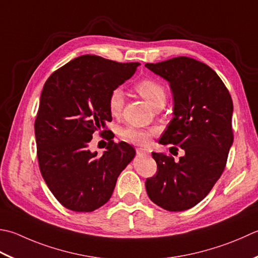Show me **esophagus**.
Instances as JSON below:
<instances>
[{"instance_id": "esophagus-1", "label": "esophagus", "mask_w": 258, "mask_h": 258, "mask_svg": "<svg viewBox=\"0 0 258 258\" xmlns=\"http://www.w3.org/2000/svg\"><path fill=\"white\" fill-rule=\"evenodd\" d=\"M136 152H138L139 155H149V154H150V150H149V149L140 148V149L136 150Z\"/></svg>"}]
</instances>
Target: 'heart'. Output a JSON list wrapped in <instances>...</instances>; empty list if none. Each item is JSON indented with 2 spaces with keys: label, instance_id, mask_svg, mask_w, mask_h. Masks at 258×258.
Returning a JSON list of instances; mask_svg holds the SVG:
<instances>
[{
  "label": "heart",
  "instance_id": "heart-1",
  "mask_svg": "<svg viewBox=\"0 0 258 258\" xmlns=\"http://www.w3.org/2000/svg\"><path fill=\"white\" fill-rule=\"evenodd\" d=\"M135 90L138 92L142 97L153 106L159 103H165L166 99V92L163 85L159 83L158 80L145 78L140 80V82L135 85ZM124 105V95L123 92L119 88H115L110 92L107 100L108 109L112 115H118L120 110L123 108ZM153 131L151 130H143V128H136V127H126L122 132V138L126 142L133 143V144H146L152 135Z\"/></svg>",
  "mask_w": 258,
  "mask_h": 258
}]
</instances>
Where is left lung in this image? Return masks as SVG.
Listing matches in <instances>:
<instances>
[{"label":"left lung","mask_w":258,"mask_h":258,"mask_svg":"<svg viewBox=\"0 0 258 258\" xmlns=\"http://www.w3.org/2000/svg\"><path fill=\"white\" fill-rule=\"evenodd\" d=\"M145 67L168 80L173 94V118L159 143L185 153L175 162L153 152L158 171L146 179V192L161 208L183 211L199 204L224 172L234 142L233 100L215 70L196 59L176 57Z\"/></svg>","instance_id":"8db88e82"}]
</instances>
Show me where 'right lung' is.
I'll list each match as a JSON object with an SVG mask.
<instances>
[{
	"label": "right lung",
	"instance_id": "1",
	"mask_svg": "<svg viewBox=\"0 0 258 258\" xmlns=\"http://www.w3.org/2000/svg\"><path fill=\"white\" fill-rule=\"evenodd\" d=\"M140 63L99 55L75 58L45 82L34 122L39 168L60 204L78 213L98 209L113 195L118 175L135 156L133 146L109 141L103 155L90 152L96 131H108L107 100Z\"/></svg>",
	"mask_w": 258,
	"mask_h": 258
}]
</instances>
